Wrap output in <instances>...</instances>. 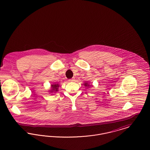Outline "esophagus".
<instances>
[{"mask_svg": "<svg viewBox=\"0 0 150 150\" xmlns=\"http://www.w3.org/2000/svg\"><path fill=\"white\" fill-rule=\"evenodd\" d=\"M69 81L70 82L74 81H75V78H72V79H71L69 80Z\"/></svg>", "mask_w": 150, "mask_h": 150, "instance_id": "obj_1", "label": "esophagus"}]
</instances>
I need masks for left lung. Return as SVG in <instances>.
<instances>
[{
	"label": "left lung",
	"mask_w": 150,
	"mask_h": 150,
	"mask_svg": "<svg viewBox=\"0 0 150 150\" xmlns=\"http://www.w3.org/2000/svg\"><path fill=\"white\" fill-rule=\"evenodd\" d=\"M84 86H86V87H91V86H90L89 85V84H88V82H85L84 83Z\"/></svg>",
	"instance_id": "8db88e82"
}]
</instances>
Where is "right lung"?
Listing matches in <instances>:
<instances>
[{
	"label": "right lung",
	"instance_id": "1",
	"mask_svg": "<svg viewBox=\"0 0 150 150\" xmlns=\"http://www.w3.org/2000/svg\"><path fill=\"white\" fill-rule=\"evenodd\" d=\"M59 87V84H57V83H55V84H51V87H50V89H49V92L50 93H56L58 91V88Z\"/></svg>",
	"mask_w": 150,
	"mask_h": 150
}]
</instances>
